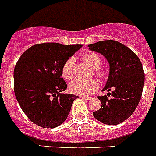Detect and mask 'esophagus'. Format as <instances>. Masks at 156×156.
I'll list each match as a JSON object with an SVG mask.
<instances>
[{
  "label": "esophagus",
  "instance_id": "34e87169",
  "mask_svg": "<svg viewBox=\"0 0 156 156\" xmlns=\"http://www.w3.org/2000/svg\"><path fill=\"white\" fill-rule=\"evenodd\" d=\"M81 98H83V99H86V100H90L92 98V97L91 96H80Z\"/></svg>",
  "mask_w": 156,
  "mask_h": 156
}]
</instances>
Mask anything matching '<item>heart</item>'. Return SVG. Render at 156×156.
<instances>
[{
    "label": "heart",
    "instance_id": "heart-1",
    "mask_svg": "<svg viewBox=\"0 0 156 156\" xmlns=\"http://www.w3.org/2000/svg\"><path fill=\"white\" fill-rule=\"evenodd\" d=\"M81 58L83 62L94 69V75L98 79L104 80L108 76V69L106 66L101 65L102 60L100 56L92 51L85 52ZM62 75L65 80H71L74 77V59L68 58L62 67ZM98 83L95 80L76 79L69 84V91L72 93L80 95H87L97 90Z\"/></svg>",
    "mask_w": 156,
    "mask_h": 156
}]
</instances>
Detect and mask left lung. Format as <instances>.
I'll list each match as a JSON object with an SVG mask.
<instances>
[{
    "mask_svg": "<svg viewBox=\"0 0 156 156\" xmlns=\"http://www.w3.org/2000/svg\"><path fill=\"white\" fill-rule=\"evenodd\" d=\"M100 53L110 63V76L102 91L107 95L98 96L102 106L93 112L98 121L118 125L129 118L139 104L144 83V72L137 55L115 40H104L88 45ZM111 95V99L108 97Z\"/></svg>",
    "mask_w": 156,
    "mask_h": 156,
    "instance_id": "left-lung-1",
    "label": "left lung"
}]
</instances>
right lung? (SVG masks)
Returning <instances> with one entry per match:
<instances>
[{
	"mask_svg": "<svg viewBox=\"0 0 156 156\" xmlns=\"http://www.w3.org/2000/svg\"><path fill=\"white\" fill-rule=\"evenodd\" d=\"M81 47L82 45L38 43L19 58L14 69L15 95L33 123L53 129L66 120L78 96L61 94L67 88L62 78V67Z\"/></svg>",
	"mask_w": 156,
	"mask_h": 156,
	"instance_id": "obj_1",
	"label": "right lung"
}]
</instances>
